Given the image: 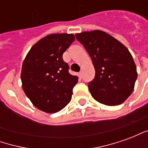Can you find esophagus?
<instances>
[{
	"mask_svg": "<svg viewBox=\"0 0 148 148\" xmlns=\"http://www.w3.org/2000/svg\"><path fill=\"white\" fill-rule=\"evenodd\" d=\"M78 75H79V77L82 78V76H83V74H82V71H80V72L78 73Z\"/></svg>",
	"mask_w": 148,
	"mask_h": 148,
	"instance_id": "esophagus-1",
	"label": "esophagus"
}]
</instances>
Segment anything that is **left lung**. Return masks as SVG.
Wrapping results in <instances>:
<instances>
[{"label": "left lung", "mask_w": 148, "mask_h": 148, "mask_svg": "<svg viewBox=\"0 0 148 148\" xmlns=\"http://www.w3.org/2000/svg\"><path fill=\"white\" fill-rule=\"evenodd\" d=\"M90 55L95 77L88 84L94 99L106 106L121 105L130 96L137 78L136 66L127 48L102 31L75 35Z\"/></svg>", "instance_id": "8db88e82"}]
</instances>
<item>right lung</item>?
Here are the masks:
<instances>
[{
    "label": "right lung",
    "instance_id": "right-lung-1",
    "mask_svg": "<svg viewBox=\"0 0 148 148\" xmlns=\"http://www.w3.org/2000/svg\"><path fill=\"white\" fill-rule=\"evenodd\" d=\"M74 39L72 34L47 36L30 49L24 60L21 75L23 90L42 111L57 112L71 101L78 79L69 73L62 55Z\"/></svg>",
    "mask_w": 148,
    "mask_h": 148
}]
</instances>
